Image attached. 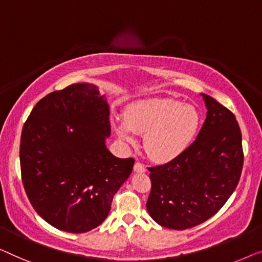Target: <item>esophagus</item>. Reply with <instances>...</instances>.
<instances>
[{"label":"esophagus","instance_id":"1","mask_svg":"<svg viewBox=\"0 0 262 262\" xmlns=\"http://www.w3.org/2000/svg\"><path fill=\"white\" fill-rule=\"evenodd\" d=\"M134 170L138 171V173H144V171H146L147 169H146V166H144L143 163H141V162H135Z\"/></svg>","mask_w":262,"mask_h":262}]
</instances>
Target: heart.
Here are the masks:
<instances>
[{"mask_svg": "<svg viewBox=\"0 0 262 262\" xmlns=\"http://www.w3.org/2000/svg\"><path fill=\"white\" fill-rule=\"evenodd\" d=\"M199 124L200 115L195 107L174 99H149L133 104L114 128L127 143H134L135 133L146 134L147 154L155 161L167 162L192 144Z\"/></svg>", "mask_w": 262, "mask_h": 262, "instance_id": "b5f03b06", "label": "heart"}]
</instances>
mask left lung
Listing matches in <instances>:
<instances>
[{"label":"left lung","instance_id":"obj_1","mask_svg":"<svg viewBox=\"0 0 262 262\" xmlns=\"http://www.w3.org/2000/svg\"><path fill=\"white\" fill-rule=\"evenodd\" d=\"M207 116L198 138L181 155L149 167L147 210L166 228L187 229L212 217L239 183L244 166L239 123L229 109L206 94Z\"/></svg>","mask_w":262,"mask_h":262}]
</instances>
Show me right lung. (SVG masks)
<instances>
[{
  "mask_svg": "<svg viewBox=\"0 0 262 262\" xmlns=\"http://www.w3.org/2000/svg\"><path fill=\"white\" fill-rule=\"evenodd\" d=\"M92 83L46 95L23 126L19 162L25 190L42 219L68 233H85L108 216L134 159L106 147L109 107Z\"/></svg>",
  "mask_w": 262,
  "mask_h": 262,
  "instance_id": "obj_1",
  "label": "right lung"
}]
</instances>
